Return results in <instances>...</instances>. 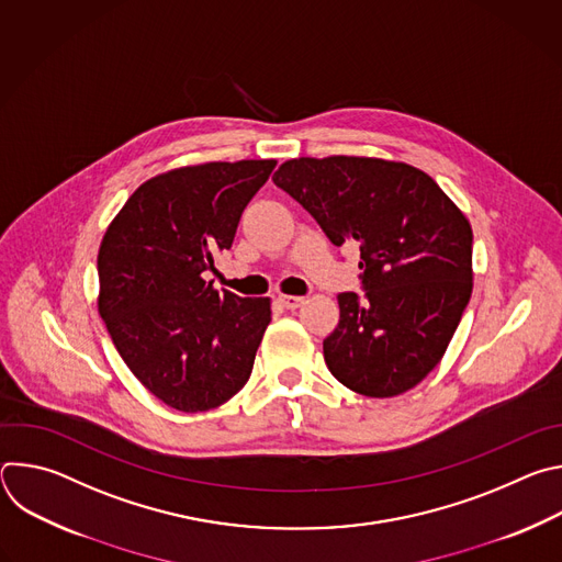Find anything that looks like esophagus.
Returning <instances> with one entry per match:
<instances>
[{
	"label": "esophagus",
	"instance_id": "34e87169",
	"mask_svg": "<svg viewBox=\"0 0 562 562\" xmlns=\"http://www.w3.org/2000/svg\"><path fill=\"white\" fill-rule=\"evenodd\" d=\"M278 302L284 306V308H297V306H302L304 304V297H300V295H280L278 297Z\"/></svg>",
	"mask_w": 562,
	"mask_h": 562
}]
</instances>
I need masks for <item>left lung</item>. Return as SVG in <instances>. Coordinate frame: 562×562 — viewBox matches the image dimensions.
Masks as SVG:
<instances>
[{"mask_svg": "<svg viewBox=\"0 0 562 562\" xmlns=\"http://www.w3.org/2000/svg\"><path fill=\"white\" fill-rule=\"evenodd\" d=\"M336 247H360L362 289L340 293V323L323 342L351 391L391 397L445 356L471 297L473 233L420 169L378 157H297L273 176Z\"/></svg>", "mask_w": 562, "mask_h": 562, "instance_id": "1", "label": "left lung"}]
</instances>
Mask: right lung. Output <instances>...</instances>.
<instances>
[{"label": "right lung", "mask_w": 562, "mask_h": 562, "mask_svg": "<svg viewBox=\"0 0 562 562\" xmlns=\"http://www.w3.org/2000/svg\"><path fill=\"white\" fill-rule=\"evenodd\" d=\"M276 159L182 167L144 182L98 254L100 315L133 375L165 405L209 412L243 389L271 323L269 297L204 280Z\"/></svg>", "instance_id": "add662e5"}]
</instances>
